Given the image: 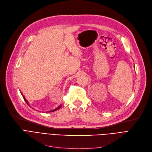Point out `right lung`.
Returning a JSON list of instances; mask_svg holds the SVG:
<instances>
[{
    "label": "right lung",
    "instance_id": "right-lung-1",
    "mask_svg": "<svg viewBox=\"0 0 152 152\" xmlns=\"http://www.w3.org/2000/svg\"><path fill=\"white\" fill-rule=\"evenodd\" d=\"M21 95H22V96H23V99H24V100H25V102H26V103L28 105H29V103H28V102L26 100V99H25V97L23 96V94L21 92ZM61 105H60V106H58L57 108H56L55 109H54V110H51V111H48V112H53V111H56V110H58V109H60V108H61Z\"/></svg>",
    "mask_w": 152,
    "mask_h": 152
}]
</instances>
